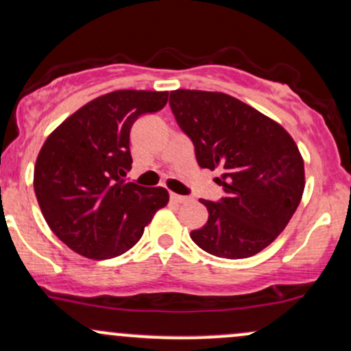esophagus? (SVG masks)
I'll use <instances>...</instances> for the list:
<instances>
[{
    "label": "esophagus",
    "instance_id": "obj_1",
    "mask_svg": "<svg viewBox=\"0 0 351 351\" xmlns=\"http://www.w3.org/2000/svg\"><path fill=\"white\" fill-rule=\"evenodd\" d=\"M169 198H171V202H175V203H186V202H190V198H188V196L176 195V193L169 195Z\"/></svg>",
    "mask_w": 351,
    "mask_h": 351
}]
</instances>
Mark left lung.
Segmentation results:
<instances>
[{
    "mask_svg": "<svg viewBox=\"0 0 351 351\" xmlns=\"http://www.w3.org/2000/svg\"><path fill=\"white\" fill-rule=\"evenodd\" d=\"M176 123L195 146L202 168L221 171L225 196L199 199L208 221L191 240L218 258H248L283 232L305 190L298 146L283 126L225 93H169Z\"/></svg>",
    "mask_w": 351,
    "mask_h": 351,
    "instance_id": "1",
    "label": "left lung"
}]
</instances>
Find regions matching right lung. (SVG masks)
<instances>
[{"label":"right lung","instance_id":"right-lung-1","mask_svg":"<svg viewBox=\"0 0 351 351\" xmlns=\"http://www.w3.org/2000/svg\"><path fill=\"white\" fill-rule=\"evenodd\" d=\"M167 101L168 91H113L80 108L46 138L34 165V193L51 232L73 252L91 260L123 255L168 203L165 188L123 180L133 163V123Z\"/></svg>","mask_w":351,"mask_h":351}]
</instances>
